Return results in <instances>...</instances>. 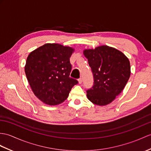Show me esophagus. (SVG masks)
Listing matches in <instances>:
<instances>
[{
    "instance_id": "1",
    "label": "esophagus",
    "mask_w": 151,
    "mask_h": 151,
    "mask_svg": "<svg viewBox=\"0 0 151 151\" xmlns=\"http://www.w3.org/2000/svg\"><path fill=\"white\" fill-rule=\"evenodd\" d=\"M78 83H79L80 84H81V83H82V78H80L78 79Z\"/></svg>"
}]
</instances>
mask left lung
I'll use <instances>...</instances> for the list:
<instances>
[{
    "label": "left lung",
    "instance_id": "1",
    "mask_svg": "<svg viewBox=\"0 0 151 151\" xmlns=\"http://www.w3.org/2000/svg\"><path fill=\"white\" fill-rule=\"evenodd\" d=\"M83 54L94 78L93 87L87 90V99L98 106L110 104L123 91L130 77L129 59L122 52L107 45L86 50Z\"/></svg>",
    "mask_w": 151,
    "mask_h": 151
}]
</instances>
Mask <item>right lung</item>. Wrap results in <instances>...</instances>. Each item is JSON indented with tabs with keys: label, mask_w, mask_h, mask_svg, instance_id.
<instances>
[{
	"label": "right lung",
	"mask_w": 151,
	"mask_h": 151,
	"mask_svg": "<svg viewBox=\"0 0 151 151\" xmlns=\"http://www.w3.org/2000/svg\"><path fill=\"white\" fill-rule=\"evenodd\" d=\"M73 48L58 44H45L31 52L25 73L31 89L45 104L56 106L68 99L72 87L78 83L69 76Z\"/></svg>",
	"instance_id": "right-lung-1"
}]
</instances>
